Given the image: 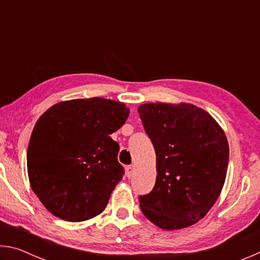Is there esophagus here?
Here are the masks:
<instances>
[{"label":"esophagus","instance_id":"34e87169","mask_svg":"<svg viewBox=\"0 0 260 260\" xmlns=\"http://www.w3.org/2000/svg\"><path fill=\"white\" fill-rule=\"evenodd\" d=\"M134 172V165H128L126 167V173H127V178L131 179L132 175H133Z\"/></svg>","mask_w":260,"mask_h":260}]
</instances>
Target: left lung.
I'll return each mask as SVG.
<instances>
[{"instance_id": "obj_1", "label": "left lung", "mask_w": 260, "mask_h": 260, "mask_svg": "<svg viewBox=\"0 0 260 260\" xmlns=\"http://www.w3.org/2000/svg\"><path fill=\"white\" fill-rule=\"evenodd\" d=\"M139 114L156 151V183L139 196L143 214L166 231L196 223L223 187L230 158L226 135L192 104L147 103Z\"/></svg>"}]
</instances>
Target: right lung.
<instances>
[{
  "instance_id": "obj_1",
  "label": "right lung",
  "mask_w": 260,
  "mask_h": 260,
  "mask_svg": "<svg viewBox=\"0 0 260 260\" xmlns=\"http://www.w3.org/2000/svg\"><path fill=\"white\" fill-rule=\"evenodd\" d=\"M129 116L124 103L79 99L51 107L39 118L27 149V172L35 195L60 219L79 222L107 208L125 170L119 144L110 134Z\"/></svg>"
}]
</instances>
